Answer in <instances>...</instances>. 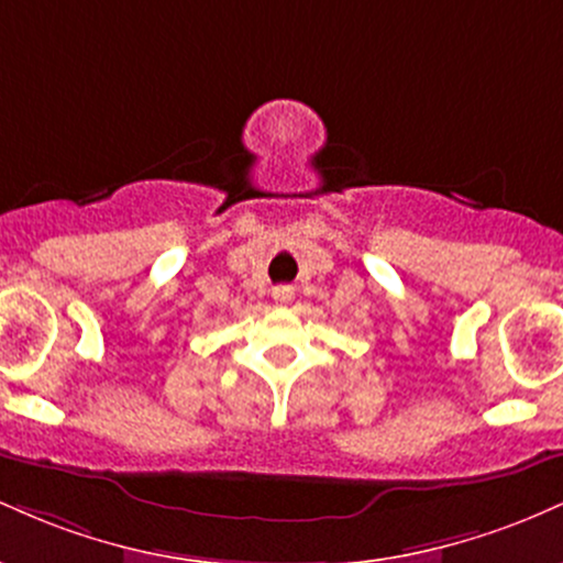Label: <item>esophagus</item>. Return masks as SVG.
Here are the masks:
<instances>
[{"label": "esophagus", "instance_id": "obj_1", "mask_svg": "<svg viewBox=\"0 0 563 563\" xmlns=\"http://www.w3.org/2000/svg\"><path fill=\"white\" fill-rule=\"evenodd\" d=\"M273 299H275V303H280V307H286V303H290V299H294V288L290 286L273 288Z\"/></svg>", "mask_w": 563, "mask_h": 563}]
</instances>
